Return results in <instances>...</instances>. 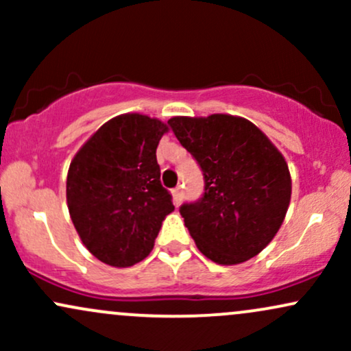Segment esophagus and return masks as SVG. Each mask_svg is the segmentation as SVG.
I'll return each instance as SVG.
<instances>
[{"label": "esophagus", "instance_id": "34e87169", "mask_svg": "<svg viewBox=\"0 0 351 351\" xmlns=\"http://www.w3.org/2000/svg\"><path fill=\"white\" fill-rule=\"evenodd\" d=\"M183 196H184L183 188H175V189H173V203H175L176 206H180L181 201H183Z\"/></svg>", "mask_w": 351, "mask_h": 351}]
</instances>
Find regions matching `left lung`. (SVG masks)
Here are the masks:
<instances>
[{"label":"left lung","instance_id":"8db88e82","mask_svg":"<svg viewBox=\"0 0 351 351\" xmlns=\"http://www.w3.org/2000/svg\"><path fill=\"white\" fill-rule=\"evenodd\" d=\"M168 125L204 176L203 196L180 208L199 251L223 265L257 256L277 234L291 203L282 153L241 117H173Z\"/></svg>","mask_w":351,"mask_h":351}]
</instances>
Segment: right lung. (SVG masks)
Segmentation results:
<instances>
[{"label":"right lung","instance_id":"1","mask_svg":"<svg viewBox=\"0 0 351 351\" xmlns=\"http://www.w3.org/2000/svg\"><path fill=\"white\" fill-rule=\"evenodd\" d=\"M167 123L140 114L108 120L75 153L67 173V208L88 252L130 267L152 252L175 209L162 186L156 147Z\"/></svg>","mask_w":351,"mask_h":351}]
</instances>
